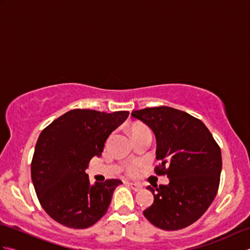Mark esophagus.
<instances>
[{"instance_id":"obj_1","label":"esophagus","mask_w":250,"mask_h":250,"mask_svg":"<svg viewBox=\"0 0 250 250\" xmlns=\"http://www.w3.org/2000/svg\"><path fill=\"white\" fill-rule=\"evenodd\" d=\"M129 186H130L132 190L135 191V192H137V191H141V190H142V187H141L140 185H136V184H132V183H130V184H129Z\"/></svg>"}]
</instances>
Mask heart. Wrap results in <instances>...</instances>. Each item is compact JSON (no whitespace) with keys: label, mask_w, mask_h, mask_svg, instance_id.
<instances>
[{"label":"heart","mask_w":250,"mask_h":250,"mask_svg":"<svg viewBox=\"0 0 250 250\" xmlns=\"http://www.w3.org/2000/svg\"><path fill=\"white\" fill-rule=\"evenodd\" d=\"M141 132H149V130L145 128V126L136 125L133 129H132V135L135 133H141ZM140 169H141V164L135 162V163H132V164H130V166H128V167H126V169H125V172L129 175V176H136V175L140 173Z\"/></svg>","instance_id":"1"}]
</instances>
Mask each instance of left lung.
<instances>
[{"label": "left lung", "instance_id": "left-lung-1", "mask_svg": "<svg viewBox=\"0 0 250 250\" xmlns=\"http://www.w3.org/2000/svg\"><path fill=\"white\" fill-rule=\"evenodd\" d=\"M131 116L156 136V167L167 185L148 186L153 203L143 211L153 226L179 230L192 225L213 203L221 173V151L201 120L167 106L133 110Z\"/></svg>", "mask_w": 250, "mask_h": 250}]
</instances>
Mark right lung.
<instances>
[{
    "instance_id": "obj_1",
    "label": "right lung",
    "mask_w": 250,
    "mask_h": 250,
    "mask_svg": "<svg viewBox=\"0 0 250 250\" xmlns=\"http://www.w3.org/2000/svg\"><path fill=\"white\" fill-rule=\"evenodd\" d=\"M129 116L73 109L40 134L31 163V177L42 207L52 219L73 229H86L107 211L119 179L90 184L86 168L100 157L105 142Z\"/></svg>"
}]
</instances>
